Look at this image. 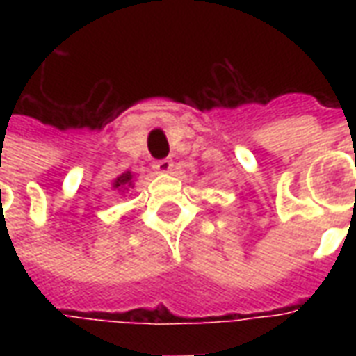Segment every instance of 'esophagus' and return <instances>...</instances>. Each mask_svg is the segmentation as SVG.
Listing matches in <instances>:
<instances>
[{
	"label": "esophagus",
	"mask_w": 356,
	"mask_h": 356,
	"mask_svg": "<svg viewBox=\"0 0 356 356\" xmlns=\"http://www.w3.org/2000/svg\"><path fill=\"white\" fill-rule=\"evenodd\" d=\"M153 168H155L159 173H168V172H172L173 162L170 161V159H161V161L153 162Z\"/></svg>",
	"instance_id": "34e87169"
}]
</instances>
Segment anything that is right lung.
Segmentation results:
<instances>
[{
	"label": "right lung",
	"instance_id": "1",
	"mask_svg": "<svg viewBox=\"0 0 356 356\" xmlns=\"http://www.w3.org/2000/svg\"><path fill=\"white\" fill-rule=\"evenodd\" d=\"M133 184V175H131V172L123 173V175H120L116 181H114V188H120V190H125V186H131Z\"/></svg>",
	"mask_w": 356,
	"mask_h": 356
}]
</instances>
